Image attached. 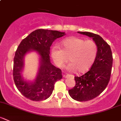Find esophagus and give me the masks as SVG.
<instances>
[{"instance_id":"1","label":"esophagus","mask_w":121,"mask_h":121,"mask_svg":"<svg viewBox=\"0 0 121 121\" xmlns=\"http://www.w3.org/2000/svg\"><path fill=\"white\" fill-rule=\"evenodd\" d=\"M64 77L65 78H74V76L73 75L71 74H66V75H64Z\"/></svg>"}]
</instances>
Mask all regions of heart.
<instances>
[{"label":"heart","mask_w":121,"mask_h":121,"mask_svg":"<svg viewBox=\"0 0 121 121\" xmlns=\"http://www.w3.org/2000/svg\"><path fill=\"white\" fill-rule=\"evenodd\" d=\"M61 45L62 48L55 45L51 50V57L57 66L62 67L69 58L71 63L67 68L70 71L77 70L83 73L92 67L98 54L95 42L71 37L63 40Z\"/></svg>","instance_id":"heart-1"}]
</instances>
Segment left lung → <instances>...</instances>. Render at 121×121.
Wrapping results in <instances>:
<instances>
[{
	"label": "left lung",
	"mask_w": 121,
	"mask_h": 121,
	"mask_svg": "<svg viewBox=\"0 0 121 121\" xmlns=\"http://www.w3.org/2000/svg\"><path fill=\"white\" fill-rule=\"evenodd\" d=\"M78 32L93 38L98 47L96 58L92 67L80 77H74L76 86L69 90L73 99L86 102L96 98L106 89L111 78L113 57L109 45L99 35Z\"/></svg>",
	"instance_id": "left-lung-1"
}]
</instances>
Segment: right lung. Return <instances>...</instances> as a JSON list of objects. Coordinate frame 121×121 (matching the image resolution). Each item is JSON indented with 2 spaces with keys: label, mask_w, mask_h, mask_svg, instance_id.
I'll return each instance as SVG.
<instances>
[{
  "label": "right lung",
  "mask_w": 121,
  "mask_h": 121,
  "mask_svg": "<svg viewBox=\"0 0 121 121\" xmlns=\"http://www.w3.org/2000/svg\"><path fill=\"white\" fill-rule=\"evenodd\" d=\"M65 35L58 31L39 29L31 32L19 45L13 59V77L16 87L25 98L33 101H41L51 95L57 81L62 78L61 70L50 63V47L57 38ZM31 50L40 56V67L33 82L24 81L21 75L23 58Z\"/></svg>",
  "instance_id": "right-lung-1"
}]
</instances>
